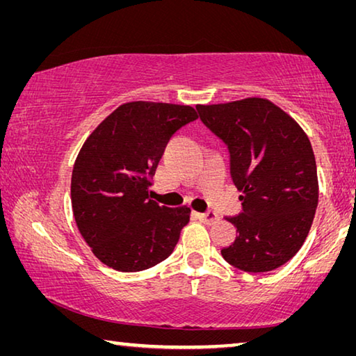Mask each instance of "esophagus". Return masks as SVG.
<instances>
[{
    "mask_svg": "<svg viewBox=\"0 0 356 356\" xmlns=\"http://www.w3.org/2000/svg\"><path fill=\"white\" fill-rule=\"evenodd\" d=\"M196 218L206 222V225H213L215 221H218V215L215 212H206V213H196Z\"/></svg>",
    "mask_w": 356,
    "mask_h": 356,
    "instance_id": "34e87169",
    "label": "esophagus"
}]
</instances>
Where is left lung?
I'll return each instance as SVG.
<instances>
[{
	"label": "left lung",
	"instance_id": "left-lung-1",
	"mask_svg": "<svg viewBox=\"0 0 356 356\" xmlns=\"http://www.w3.org/2000/svg\"><path fill=\"white\" fill-rule=\"evenodd\" d=\"M196 110L227 146L231 179L242 193V212L226 216L237 237L221 256L243 272H272L297 254L316 215L317 168L308 136L267 99Z\"/></svg>",
	"mask_w": 356,
	"mask_h": 356
}]
</instances>
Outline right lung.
<instances>
[{"label":"right lung","instance_id":"obj_1","mask_svg":"<svg viewBox=\"0 0 356 356\" xmlns=\"http://www.w3.org/2000/svg\"><path fill=\"white\" fill-rule=\"evenodd\" d=\"M197 119L186 105L130 102L95 129L72 171V210L94 256L119 272H141L171 254L190 209L159 206L149 186L171 136Z\"/></svg>","mask_w":356,"mask_h":356}]
</instances>
